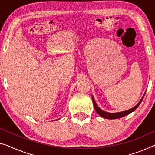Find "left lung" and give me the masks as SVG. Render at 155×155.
Here are the masks:
<instances>
[{"mask_svg": "<svg viewBox=\"0 0 155 155\" xmlns=\"http://www.w3.org/2000/svg\"><path fill=\"white\" fill-rule=\"evenodd\" d=\"M145 94H146V93H145ZM145 94L143 96L142 98L141 99V101L138 102L137 104H136L134 107H132L130 109H128V110H127V111H120V112H116V113H109V112H107V111L102 110L101 109H100L98 107H97L96 102V101H95V100L94 98V97H93V96H92V100H93V103H94V108H95V109H96V112L99 115L101 116V117L104 118H107V119H116V118H122V117H123V116H127V115H128V114H130V113H132L134 111H135L136 109H137L138 107L139 106V104H141L142 100L143 99Z\"/></svg>", "mask_w": 155, "mask_h": 155, "instance_id": "obj_1", "label": "left lung"}]
</instances>
